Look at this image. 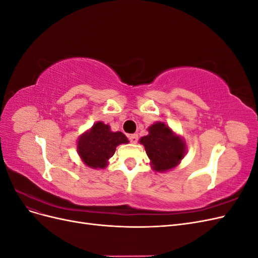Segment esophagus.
<instances>
[{
  "instance_id": "34e87169",
  "label": "esophagus",
  "mask_w": 258,
  "mask_h": 258,
  "mask_svg": "<svg viewBox=\"0 0 258 258\" xmlns=\"http://www.w3.org/2000/svg\"><path fill=\"white\" fill-rule=\"evenodd\" d=\"M128 138H129V140H130V142L134 143V144H136V143L138 142V140H139L138 135H129Z\"/></svg>"
}]
</instances>
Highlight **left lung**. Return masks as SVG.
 <instances>
[{"label":"left lung","mask_w":258,"mask_h":258,"mask_svg":"<svg viewBox=\"0 0 258 258\" xmlns=\"http://www.w3.org/2000/svg\"><path fill=\"white\" fill-rule=\"evenodd\" d=\"M147 131L140 144L145 148L152 169L161 173L176 168L187 152L185 140L163 121L154 122Z\"/></svg>","instance_id":"obj_1"}]
</instances>
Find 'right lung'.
<instances>
[{"instance_id": "obj_1", "label": "right lung", "mask_w": 258, "mask_h": 258, "mask_svg": "<svg viewBox=\"0 0 258 258\" xmlns=\"http://www.w3.org/2000/svg\"><path fill=\"white\" fill-rule=\"evenodd\" d=\"M129 141L122 132H113L108 124L97 121L77 140V154L86 166L91 169H104L114 155L116 147Z\"/></svg>"}]
</instances>
